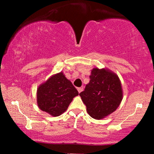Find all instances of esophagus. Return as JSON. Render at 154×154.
<instances>
[{
	"instance_id": "obj_1",
	"label": "esophagus",
	"mask_w": 154,
	"mask_h": 154,
	"mask_svg": "<svg viewBox=\"0 0 154 154\" xmlns=\"http://www.w3.org/2000/svg\"><path fill=\"white\" fill-rule=\"evenodd\" d=\"M77 90H78V92L80 93V92H82L83 88H77Z\"/></svg>"
}]
</instances>
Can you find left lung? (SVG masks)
<instances>
[{
  "instance_id": "obj_1",
  "label": "left lung",
  "mask_w": 154,
  "mask_h": 154,
  "mask_svg": "<svg viewBox=\"0 0 154 154\" xmlns=\"http://www.w3.org/2000/svg\"><path fill=\"white\" fill-rule=\"evenodd\" d=\"M90 82L79 95L88 113L96 119L105 118L118 109L123 98L122 84L115 72L94 68Z\"/></svg>"
}]
</instances>
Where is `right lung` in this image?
<instances>
[{
  "label": "right lung",
  "instance_id": "add662e5",
  "mask_svg": "<svg viewBox=\"0 0 154 154\" xmlns=\"http://www.w3.org/2000/svg\"><path fill=\"white\" fill-rule=\"evenodd\" d=\"M79 94L63 72L52 75L39 85L36 92L38 108L54 117L66 111L74 97Z\"/></svg>",
  "mask_w": 154,
  "mask_h": 154
}]
</instances>
